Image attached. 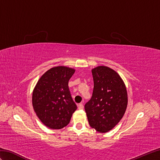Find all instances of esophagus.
Instances as JSON below:
<instances>
[{"instance_id":"1","label":"esophagus","mask_w":160,"mask_h":160,"mask_svg":"<svg viewBox=\"0 0 160 160\" xmlns=\"http://www.w3.org/2000/svg\"><path fill=\"white\" fill-rule=\"evenodd\" d=\"M78 109H80V110H82V109H83V108H84L83 104H82V103H80V104H78Z\"/></svg>"}]
</instances>
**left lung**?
<instances>
[{"instance_id": "8db88e82", "label": "left lung", "mask_w": 160, "mask_h": 160, "mask_svg": "<svg viewBox=\"0 0 160 160\" xmlns=\"http://www.w3.org/2000/svg\"><path fill=\"white\" fill-rule=\"evenodd\" d=\"M93 91L84 105L89 125L98 132H107L124 116L128 104L127 88L116 71L106 66L91 70Z\"/></svg>"}]
</instances>
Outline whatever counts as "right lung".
Listing matches in <instances>:
<instances>
[{
	"instance_id": "add662e5",
	"label": "right lung",
	"mask_w": 160,
	"mask_h": 160,
	"mask_svg": "<svg viewBox=\"0 0 160 160\" xmlns=\"http://www.w3.org/2000/svg\"><path fill=\"white\" fill-rule=\"evenodd\" d=\"M75 71L64 66L51 68L40 78L33 89V110L42 123L49 128L66 127L77 109L68 86Z\"/></svg>"
}]
</instances>
